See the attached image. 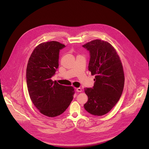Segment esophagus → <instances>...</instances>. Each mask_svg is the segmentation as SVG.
<instances>
[{
  "label": "esophagus",
  "instance_id": "esophagus-1",
  "mask_svg": "<svg viewBox=\"0 0 149 149\" xmlns=\"http://www.w3.org/2000/svg\"><path fill=\"white\" fill-rule=\"evenodd\" d=\"M76 91L77 92H81L82 91V89H81V88H77L76 89Z\"/></svg>",
  "mask_w": 149,
  "mask_h": 149
}]
</instances>
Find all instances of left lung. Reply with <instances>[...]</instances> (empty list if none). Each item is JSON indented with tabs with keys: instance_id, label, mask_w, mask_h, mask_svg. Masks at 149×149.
Returning a JSON list of instances; mask_svg holds the SVG:
<instances>
[{
	"instance_id": "8db88e82",
	"label": "left lung",
	"mask_w": 149,
	"mask_h": 149,
	"mask_svg": "<svg viewBox=\"0 0 149 149\" xmlns=\"http://www.w3.org/2000/svg\"><path fill=\"white\" fill-rule=\"evenodd\" d=\"M83 47L89 52L88 70L95 75L93 86L84 88L88 100L84 107L92 115L102 116L116 105L122 94L123 66L114 47L106 41L96 40Z\"/></svg>"
}]
</instances>
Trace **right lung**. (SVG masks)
Returning a JSON list of instances; mask_svg holds the SVG:
<instances>
[{
  "instance_id": "1",
  "label": "right lung",
  "mask_w": 149,
  "mask_h": 149,
  "mask_svg": "<svg viewBox=\"0 0 149 149\" xmlns=\"http://www.w3.org/2000/svg\"><path fill=\"white\" fill-rule=\"evenodd\" d=\"M65 47L57 41L42 43L34 49L27 65L30 97L39 111L49 117L63 113L73 99L72 86L60 85L51 79L58 68L60 51Z\"/></svg>"
}]
</instances>
